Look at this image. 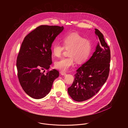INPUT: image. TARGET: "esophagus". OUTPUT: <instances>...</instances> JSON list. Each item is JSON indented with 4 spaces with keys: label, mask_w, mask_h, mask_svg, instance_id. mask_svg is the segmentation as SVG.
Segmentation results:
<instances>
[{
    "label": "esophagus",
    "mask_w": 128,
    "mask_h": 128,
    "mask_svg": "<svg viewBox=\"0 0 128 128\" xmlns=\"http://www.w3.org/2000/svg\"><path fill=\"white\" fill-rule=\"evenodd\" d=\"M60 74H61V75H62V76H64V75H66V73L64 72V71H60Z\"/></svg>",
    "instance_id": "esophagus-1"
}]
</instances>
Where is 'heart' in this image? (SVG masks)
<instances>
[{
	"label": "heart",
	"instance_id": "1",
	"mask_svg": "<svg viewBox=\"0 0 128 128\" xmlns=\"http://www.w3.org/2000/svg\"><path fill=\"white\" fill-rule=\"evenodd\" d=\"M63 45L55 44L52 47L54 55L60 57L64 48L68 51L67 58H63L56 61L55 68L61 71H67L73 66L74 60L77 63L84 62L89 58L92 50V44L90 40L84 38L77 32H72L64 36L62 38Z\"/></svg>",
	"mask_w": 128,
	"mask_h": 128
}]
</instances>
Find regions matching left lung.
<instances>
[{
  "instance_id": "left-lung-1",
  "label": "left lung",
  "mask_w": 128,
  "mask_h": 128,
  "mask_svg": "<svg viewBox=\"0 0 128 128\" xmlns=\"http://www.w3.org/2000/svg\"><path fill=\"white\" fill-rule=\"evenodd\" d=\"M95 34L99 40L95 51L90 59L76 70L68 94L76 102H83L98 92L108 78L110 70V50L104 35L97 29Z\"/></svg>"
}]
</instances>
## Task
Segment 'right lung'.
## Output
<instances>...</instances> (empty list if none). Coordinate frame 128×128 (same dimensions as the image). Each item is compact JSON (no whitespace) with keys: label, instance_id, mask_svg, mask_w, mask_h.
Segmentation results:
<instances>
[{"label":"right lung","instance_id":"right-lung-1","mask_svg":"<svg viewBox=\"0 0 128 128\" xmlns=\"http://www.w3.org/2000/svg\"><path fill=\"white\" fill-rule=\"evenodd\" d=\"M64 29L57 26H40L29 33L22 43L17 58V75L22 89L32 98L46 96L59 76L55 69L46 74L42 71L48 70L52 64V44Z\"/></svg>","mask_w":128,"mask_h":128}]
</instances>
